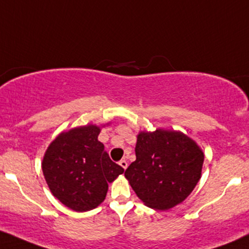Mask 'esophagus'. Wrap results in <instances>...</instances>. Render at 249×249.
<instances>
[{
	"instance_id": "1",
	"label": "esophagus",
	"mask_w": 249,
	"mask_h": 249,
	"mask_svg": "<svg viewBox=\"0 0 249 249\" xmlns=\"http://www.w3.org/2000/svg\"><path fill=\"white\" fill-rule=\"evenodd\" d=\"M119 164H120V166H122V168H124V169L127 168V162H126V160H120Z\"/></svg>"
}]
</instances>
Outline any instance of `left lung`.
Masks as SVG:
<instances>
[{
	"mask_svg": "<svg viewBox=\"0 0 249 249\" xmlns=\"http://www.w3.org/2000/svg\"><path fill=\"white\" fill-rule=\"evenodd\" d=\"M135 151L136 161L127 167L125 178L149 208L167 210L178 205L199 181L204 154L182 132H140Z\"/></svg>",
	"mask_w": 249,
	"mask_h": 249,
	"instance_id": "1",
	"label": "left lung"
}]
</instances>
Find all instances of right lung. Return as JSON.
I'll use <instances>...</instances> for the list:
<instances>
[{
	"mask_svg": "<svg viewBox=\"0 0 249 249\" xmlns=\"http://www.w3.org/2000/svg\"><path fill=\"white\" fill-rule=\"evenodd\" d=\"M99 133L100 127L91 124L59 133L41 162L52 195L78 213L100 205L108 182L124 172L105 151L104 144L98 141Z\"/></svg>",
	"mask_w": 249,
	"mask_h": 249,
	"instance_id": "right-lung-1",
	"label": "right lung"
}]
</instances>
